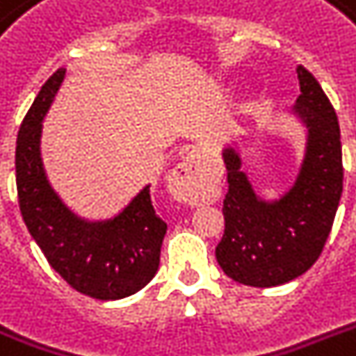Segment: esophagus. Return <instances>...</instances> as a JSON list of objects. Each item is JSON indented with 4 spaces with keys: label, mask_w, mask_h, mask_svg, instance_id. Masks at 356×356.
Listing matches in <instances>:
<instances>
[{
    "label": "esophagus",
    "mask_w": 356,
    "mask_h": 356,
    "mask_svg": "<svg viewBox=\"0 0 356 356\" xmlns=\"http://www.w3.org/2000/svg\"><path fill=\"white\" fill-rule=\"evenodd\" d=\"M203 188V170H201V153L192 151L170 175V190L175 200L195 205L201 200Z\"/></svg>",
    "instance_id": "1"
}]
</instances>
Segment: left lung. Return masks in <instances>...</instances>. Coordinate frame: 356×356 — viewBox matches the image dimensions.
Listing matches in <instances>:
<instances>
[{"label":"left lung","mask_w":356,"mask_h":356,"mask_svg":"<svg viewBox=\"0 0 356 356\" xmlns=\"http://www.w3.org/2000/svg\"><path fill=\"white\" fill-rule=\"evenodd\" d=\"M299 94L293 113L309 129L307 153L296 183L279 201L254 195L233 147L223 151L229 190L223 200L218 264L248 286H279L303 275L323 251L343 186L340 125L320 83L298 66Z\"/></svg>","instance_id":"1"}]
</instances>
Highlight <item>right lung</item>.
Instances as JSON below:
<instances>
[{
    "label": "right lung",
    "instance_id": "obj_1",
    "mask_svg": "<svg viewBox=\"0 0 356 356\" xmlns=\"http://www.w3.org/2000/svg\"><path fill=\"white\" fill-rule=\"evenodd\" d=\"M58 68L35 97L16 140L19 212L51 268L77 292L111 301L133 296L155 277L168 225L145 186L107 222H85L68 211L47 183L40 159L42 120L63 83Z\"/></svg>",
    "mask_w": 356,
    "mask_h": 356
}]
</instances>
